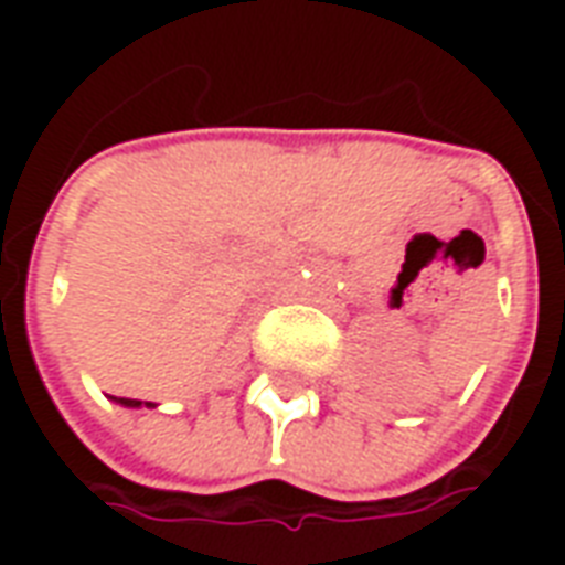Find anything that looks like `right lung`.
Wrapping results in <instances>:
<instances>
[{"mask_svg":"<svg viewBox=\"0 0 565 565\" xmlns=\"http://www.w3.org/2000/svg\"><path fill=\"white\" fill-rule=\"evenodd\" d=\"M117 405H124V408H141V405H148V408H153V403H141V399H120V396H111Z\"/></svg>","mask_w":565,"mask_h":565,"instance_id":"obj_1","label":"right lung"}]
</instances>
